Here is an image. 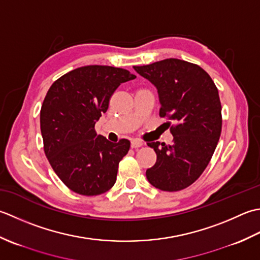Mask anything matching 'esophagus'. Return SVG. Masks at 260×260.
Masks as SVG:
<instances>
[{
	"label": "esophagus",
	"mask_w": 260,
	"mask_h": 260,
	"mask_svg": "<svg viewBox=\"0 0 260 260\" xmlns=\"http://www.w3.org/2000/svg\"><path fill=\"white\" fill-rule=\"evenodd\" d=\"M141 146H144V142H142L141 140L135 139V140L131 141V148H134V149H136V148H139Z\"/></svg>",
	"instance_id": "obj_1"
}]
</instances>
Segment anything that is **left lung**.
<instances>
[{"label":"left lung","mask_w":260,"mask_h":260,"mask_svg":"<svg viewBox=\"0 0 260 260\" xmlns=\"http://www.w3.org/2000/svg\"><path fill=\"white\" fill-rule=\"evenodd\" d=\"M134 68L156 86L159 115L175 122L171 126L173 144H147L157 155L156 164L146 172L148 182L166 192L186 188L209 165L220 139L218 88L203 68L176 58Z\"/></svg>","instance_id":"obj_1"}]
</instances>
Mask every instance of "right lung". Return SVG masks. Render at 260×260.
<instances>
[{
  "label": "right lung",
  "mask_w": 260,
  "mask_h": 260,
  "mask_svg": "<svg viewBox=\"0 0 260 260\" xmlns=\"http://www.w3.org/2000/svg\"><path fill=\"white\" fill-rule=\"evenodd\" d=\"M135 78L123 68L83 66L58 78L47 92L40 110L44 150L57 176L73 192L93 197L114 185L130 141L111 142L98 136L94 126L115 89Z\"/></svg>",
  "instance_id": "right-lung-1"
}]
</instances>
